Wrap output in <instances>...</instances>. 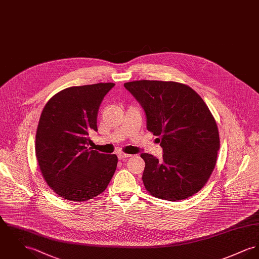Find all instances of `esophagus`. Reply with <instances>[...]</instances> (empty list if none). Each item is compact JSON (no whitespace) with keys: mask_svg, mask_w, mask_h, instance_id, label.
<instances>
[{"mask_svg":"<svg viewBox=\"0 0 259 259\" xmlns=\"http://www.w3.org/2000/svg\"><path fill=\"white\" fill-rule=\"evenodd\" d=\"M128 157H131L130 154H124V153H119V154H118V158H119L120 160H124V159H126V158H128Z\"/></svg>","mask_w":259,"mask_h":259,"instance_id":"34e87169","label":"esophagus"}]
</instances>
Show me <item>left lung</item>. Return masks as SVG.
<instances>
[{"label": "left lung", "mask_w": 259, "mask_h": 259, "mask_svg": "<svg viewBox=\"0 0 259 259\" xmlns=\"http://www.w3.org/2000/svg\"><path fill=\"white\" fill-rule=\"evenodd\" d=\"M146 117V128L163 148L159 160L141 153L142 182L158 198L176 201L195 194L206 184L220 148L216 121L202 98L190 87L159 80L123 84Z\"/></svg>", "instance_id": "obj_1"}]
</instances>
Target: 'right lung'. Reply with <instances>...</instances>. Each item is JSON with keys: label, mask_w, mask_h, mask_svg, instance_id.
Segmentation results:
<instances>
[{"label": "right lung", "mask_w": 259, "mask_h": 259, "mask_svg": "<svg viewBox=\"0 0 259 259\" xmlns=\"http://www.w3.org/2000/svg\"><path fill=\"white\" fill-rule=\"evenodd\" d=\"M114 83L66 88L45 105L36 132L35 152L41 172L57 194L85 201L102 193L117 168L118 157L88 148L97 132V113Z\"/></svg>", "instance_id": "add662e5"}]
</instances>
